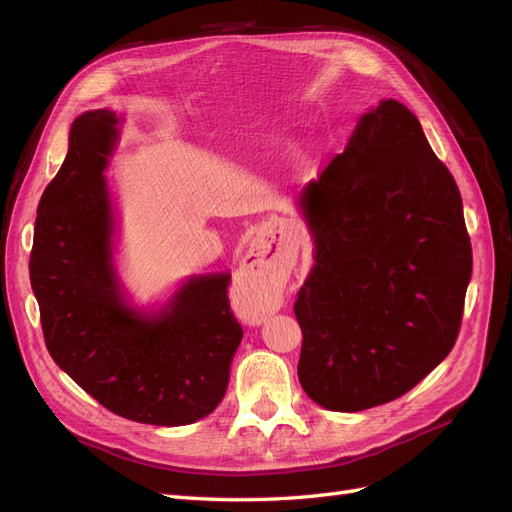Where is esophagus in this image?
Segmentation results:
<instances>
[{
	"label": "esophagus",
	"instance_id": "esophagus-1",
	"mask_svg": "<svg viewBox=\"0 0 512 512\" xmlns=\"http://www.w3.org/2000/svg\"><path fill=\"white\" fill-rule=\"evenodd\" d=\"M250 252L258 260H260L262 254H265V250H262L258 243L252 245ZM280 301H282V292L269 282H252L241 290V303H243L247 312L252 314V318H256V320H262L265 316L277 312Z\"/></svg>",
	"mask_w": 512,
	"mask_h": 512
}]
</instances>
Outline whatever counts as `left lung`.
I'll list each match as a JSON object with an SVG mask.
<instances>
[{"label": "left lung", "mask_w": 512, "mask_h": 512, "mask_svg": "<svg viewBox=\"0 0 512 512\" xmlns=\"http://www.w3.org/2000/svg\"><path fill=\"white\" fill-rule=\"evenodd\" d=\"M299 207L314 239L294 303L303 391L333 412L389 404L457 342L472 277L457 183L410 108L382 100Z\"/></svg>", "instance_id": "obj_1"}]
</instances>
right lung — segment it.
Returning a JSON list of instances; mask_svg holds the SVG:
<instances>
[{"label": "right lung", "instance_id": "1", "mask_svg": "<svg viewBox=\"0 0 512 512\" xmlns=\"http://www.w3.org/2000/svg\"><path fill=\"white\" fill-rule=\"evenodd\" d=\"M119 117H76L68 156L38 205L29 280L53 361L96 401L136 423L179 427L222 401L243 329L228 273L194 275L158 314L123 299L104 170Z\"/></svg>", "mask_w": 512, "mask_h": 512}]
</instances>
